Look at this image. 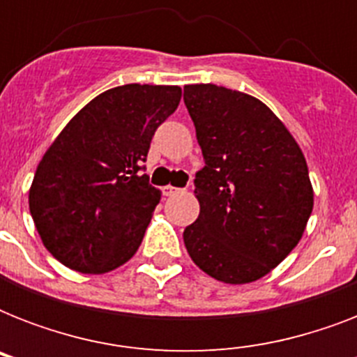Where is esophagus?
Returning a JSON list of instances; mask_svg holds the SVG:
<instances>
[{
    "instance_id": "1",
    "label": "esophagus",
    "mask_w": 357,
    "mask_h": 357,
    "mask_svg": "<svg viewBox=\"0 0 357 357\" xmlns=\"http://www.w3.org/2000/svg\"><path fill=\"white\" fill-rule=\"evenodd\" d=\"M176 192H179L178 187H172V185H167V187H162V195H165V196H172V195H176Z\"/></svg>"
}]
</instances>
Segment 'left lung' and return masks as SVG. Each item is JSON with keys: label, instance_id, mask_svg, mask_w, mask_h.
Here are the masks:
<instances>
[{"label": "left lung", "instance_id": "8db88e82", "mask_svg": "<svg viewBox=\"0 0 357 357\" xmlns=\"http://www.w3.org/2000/svg\"><path fill=\"white\" fill-rule=\"evenodd\" d=\"M183 102L206 161L195 179L200 215L185 228V248L218 282H255L291 254L313 211L304 153L250 94L187 85Z\"/></svg>", "mask_w": 357, "mask_h": 357}]
</instances>
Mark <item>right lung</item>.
<instances>
[{"label":"right lung","mask_w":357,"mask_h":357,"mask_svg":"<svg viewBox=\"0 0 357 357\" xmlns=\"http://www.w3.org/2000/svg\"><path fill=\"white\" fill-rule=\"evenodd\" d=\"M179 100V86H114L86 103L47 148L29 211L47 252L64 266L103 274L139 250L161 200L142 162Z\"/></svg>","instance_id":"right-lung-1"}]
</instances>
